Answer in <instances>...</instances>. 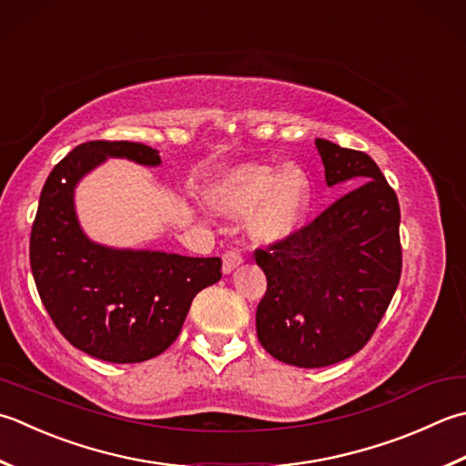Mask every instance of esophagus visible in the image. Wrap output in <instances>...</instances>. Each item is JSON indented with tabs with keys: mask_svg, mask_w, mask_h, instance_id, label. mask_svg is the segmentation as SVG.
Segmentation results:
<instances>
[{
	"mask_svg": "<svg viewBox=\"0 0 466 466\" xmlns=\"http://www.w3.org/2000/svg\"><path fill=\"white\" fill-rule=\"evenodd\" d=\"M222 262H224V272L226 275H230L232 270H236L242 264V257L236 250H226L224 254H222Z\"/></svg>",
	"mask_w": 466,
	"mask_h": 466,
	"instance_id": "obj_1",
	"label": "esophagus"
}]
</instances>
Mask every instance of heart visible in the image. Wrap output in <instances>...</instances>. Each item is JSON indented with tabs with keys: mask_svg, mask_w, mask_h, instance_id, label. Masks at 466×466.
<instances>
[{
	"mask_svg": "<svg viewBox=\"0 0 466 466\" xmlns=\"http://www.w3.org/2000/svg\"><path fill=\"white\" fill-rule=\"evenodd\" d=\"M216 199L232 216H246L257 208L250 220L252 236L260 242H279L303 226L311 206V181L297 166L280 171L246 166L222 181Z\"/></svg>",
	"mask_w": 466,
	"mask_h": 466,
	"instance_id": "heart-1",
	"label": "heart"
}]
</instances>
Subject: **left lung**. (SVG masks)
Returning <instances> with one entry per match:
<instances>
[{"label": "left lung", "mask_w": 466, "mask_h": 466, "mask_svg": "<svg viewBox=\"0 0 466 466\" xmlns=\"http://www.w3.org/2000/svg\"><path fill=\"white\" fill-rule=\"evenodd\" d=\"M315 145L327 186L351 189L293 236L254 250L267 275L258 341L297 368L333 366L363 350L402 275L400 204L384 173L368 153Z\"/></svg>", "instance_id": "8db88e82"}]
</instances>
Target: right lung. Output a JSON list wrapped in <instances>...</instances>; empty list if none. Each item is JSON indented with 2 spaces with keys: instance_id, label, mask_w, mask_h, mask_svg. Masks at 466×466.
Wrapping results in <instances>:
<instances>
[{
  "instance_id": "obj_1",
  "label": "right lung",
  "mask_w": 466,
  "mask_h": 466,
  "mask_svg": "<svg viewBox=\"0 0 466 466\" xmlns=\"http://www.w3.org/2000/svg\"><path fill=\"white\" fill-rule=\"evenodd\" d=\"M106 157L161 163L157 149L133 141H88L72 149L42 187L30 267L52 323L76 350L111 363H139L177 339L191 300L222 279V260L90 242L76 220L75 186Z\"/></svg>"
}]
</instances>
